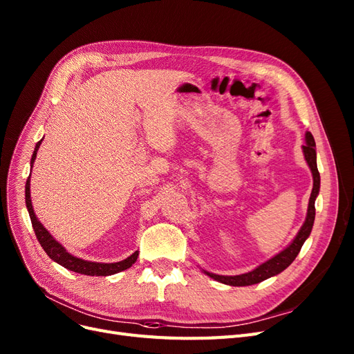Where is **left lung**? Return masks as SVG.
Listing matches in <instances>:
<instances>
[{"label": "left lung", "instance_id": "8db88e82", "mask_svg": "<svg viewBox=\"0 0 354 354\" xmlns=\"http://www.w3.org/2000/svg\"><path fill=\"white\" fill-rule=\"evenodd\" d=\"M304 139H306V145H303V153H304V160H306L312 176H313V189L310 193L309 198V206H308V215L304 223L301 225V228L299 230L297 236L295 237V240L290 243V245L279 252L278 254H275L274 258H271L270 261L263 262L262 265H259L258 268H254L253 271L246 272V274H240V275H216L208 271H203L206 275L216 279V281L227 284V286H234V287H243V286H252V284H258L266 278H271L279 272H283L288 265H291L296 259V256L299 254L303 243L306 241V239L310 236V231L313 227V221H315V201L316 196L319 193V187H321V177H319V171H318V165H316V151H315V139L312 136L310 131H306L304 135Z\"/></svg>", "mask_w": 354, "mask_h": 354}]
</instances>
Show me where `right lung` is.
<instances>
[{
    "instance_id": "obj_1",
    "label": "right lung",
    "mask_w": 354,
    "mask_h": 354,
    "mask_svg": "<svg viewBox=\"0 0 354 354\" xmlns=\"http://www.w3.org/2000/svg\"><path fill=\"white\" fill-rule=\"evenodd\" d=\"M44 140V139H42ZM36 143L35 146V151L32 155V160H30V167H33V162L36 160V153H38V149L41 146V142ZM24 199H26V208L29 211V216H30V221H32V227L35 230V234L36 239H38L39 245L42 246V249L46 252V254L50 256V258L59 263L61 266L67 268L70 271H75L77 274H83V275H92V277H106V275H113L117 272H121L130 268L133 263L136 262L139 252L136 250L133 254H130L129 258H126L124 261H120V262H114V263H102V262H91V261H83L80 258H76V256L70 254L63 246L59 245V243L50 234V231H48L41 223L39 219L36 218L35 212H33V206H32V199H30V176L28 177L26 181V189H24Z\"/></svg>"
}]
</instances>
